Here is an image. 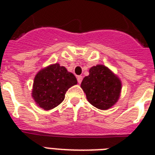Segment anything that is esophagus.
<instances>
[{
  "label": "esophagus",
  "instance_id": "obj_1",
  "mask_svg": "<svg viewBox=\"0 0 155 155\" xmlns=\"http://www.w3.org/2000/svg\"><path fill=\"white\" fill-rule=\"evenodd\" d=\"M82 79H83V77H82V76H78V81L79 84H81V83Z\"/></svg>",
  "mask_w": 155,
  "mask_h": 155
}]
</instances>
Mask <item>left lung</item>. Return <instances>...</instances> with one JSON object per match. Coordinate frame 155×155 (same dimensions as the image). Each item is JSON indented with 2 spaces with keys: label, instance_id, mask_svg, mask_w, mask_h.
<instances>
[{
  "label": "left lung",
  "instance_id": "1",
  "mask_svg": "<svg viewBox=\"0 0 155 155\" xmlns=\"http://www.w3.org/2000/svg\"><path fill=\"white\" fill-rule=\"evenodd\" d=\"M81 87L93 106L106 110L119 100L122 84L107 67L98 64L90 68L89 75L84 77Z\"/></svg>",
  "mask_w": 155,
  "mask_h": 155
}]
</instances>
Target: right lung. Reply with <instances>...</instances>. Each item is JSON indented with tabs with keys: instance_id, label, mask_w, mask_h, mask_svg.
<instances>
[{
	"instance_id": "1",
	"label": "right lung",
	"mask_w": 155,
	"mask_h": 155,
	"mask_svg": "<svg viewBox=\"0 0 155 155\" xmlns=\"http://www.w3.org/2000/svg\"><path fill=\"white\" fill-rule=\"evenodd\" d=\"M77 83L74 75L57 63L37 73L31 96L39 107L50 110L64 101L66 91Z\"/></svg>"
}]
</instances>
